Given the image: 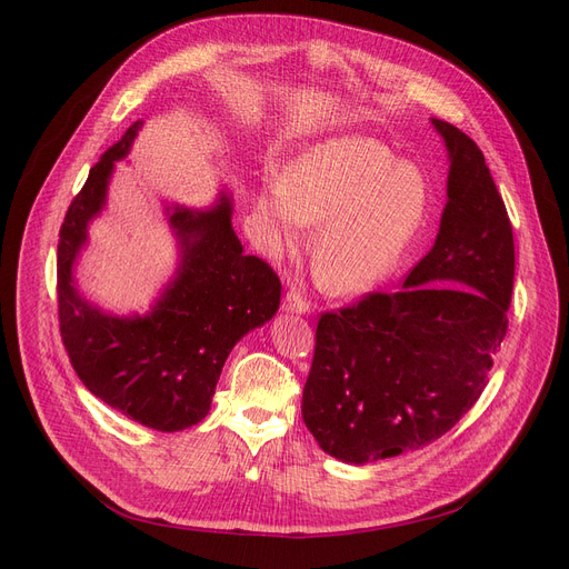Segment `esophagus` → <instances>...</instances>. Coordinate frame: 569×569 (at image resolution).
I'll list each match as a JSON object with an SVG mask.
<instances>
[{"instance_id":"obj_1","label":"esophagus","mask_w":569,"mask_h":569,"mask_svg":"<svg viewBox=\"0 0 569 569\" xmlns=\"http://www.w3.org/2000/svg\"><path fill=\"white\" fill-rule=\"evenodd\" d=\"M283 311L286 313H311V305L305 300V297L300 292L290 290L286 297H283Z\"/></svg>"}]
</instances>
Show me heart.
<instances>
[{
    "label": "heart",
    "mask_w": 569,
    "mask_h": 569,
    "mask_svg": "<svg viewBox=\"0 0 569 569\" xmlns=\"http://www.w3.org/2000/svg\"><path fill=\"white\" fill-rule=\"evenodd\" d=\"M431 189L420 168L399 161L373 138L341 136L311 144L260 196L279 247L297 249L305 226L316 279L332 292L357 295L390 277L422 228Z\"/></svg>",
    "instance_id": "1"
}]
</instances>
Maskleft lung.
<instances>
[{"label":"left lung","instance_id":"1","mask_svg":"<svg viewBox=\"0 0 569 569\" xmlns=\"http://www.w3.org/2000/svg\"><path fill=\"white\" fill-rule=\"evenodd\" d=\"M450 172L431 251L397 292L322 313L302 417L322 452L362 466L438 440L480 399L507 335L515 239L485 154L431 117Z\"/></svg>","mask_w":569,"mask_h":569}]
</instances>
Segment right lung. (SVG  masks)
<instances>
[{
	"mask_svg": "<svg viewBox=\"0 0 569 569\" xmlns=\"http://www.w3.org/2000/svg\"><path fill=\"white\" fill-rule=\"evenodd\" d=\"M140 127L138 119L89 170L59 230V330L89 392L170 433L204 420L234 343L274 318L281 281L264 260L244 253L232 230V198L221 191L204 209L166 207L179 262L144 316L106 313L84 300L73 269L89 223L106 207L114 163L127 159Z\"/></svg>",
	"mask_w": 569,
	"mask_h": 569,
	"instance_id": "obj_1",
	"label": "right lung"
}]
</instances>
